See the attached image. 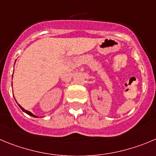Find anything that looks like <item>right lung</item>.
Returning a JSON list of instances; mask_svg holds the SVG:
<instances>
[{"mask_svg": "<svg viewBox=\"0 0 156 156\" xmlns=\"http://www.w3.org/2000/svg\"><path fill=\"white\" fill-rule=\"evenodd\" d=\"M12 78H13V75H12ZM19 105V107L21 108V110H22V111H23V112H24L27 113V115H29L32 116V117H34V118H37V116H36V115H34V114H32V113H31V112H29V111H27V110H25V109H24V108H22V107H21V105Z\"/></svg>", "mask_w": 156, "mask_h": 156, "instance_id": "right-lung-1", "label": "right lung"}]
</instances>
